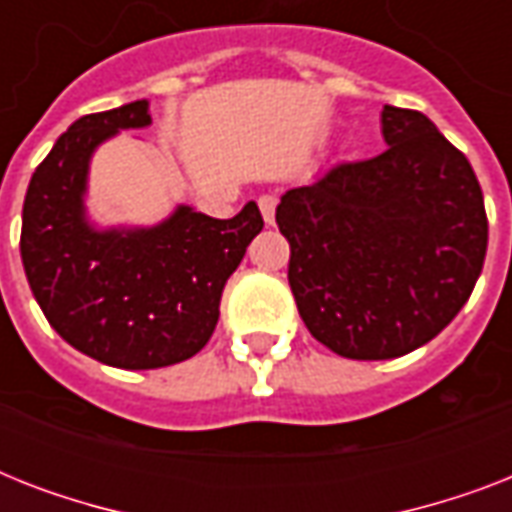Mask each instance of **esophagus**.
Masks as SVG:
<instances>
[{
    "label": "esophagus",
    "instance_id": "esophagus-1",
    "mask_svg": "<svg viewBox=\"0 0 512 512\" xmlns=\"http://www.w3.org/2000/svg\"><path fill=\"white\" fill-rule=\"evenodd\" d=\"M257 207H260V212H263L265 223L273 225V220H276V207H279V199H276V196H271V193H265V196H260V199H257Z\"/></svg>",
    "mask_w": 512,
    "mask_h": 512
}]
</instances>
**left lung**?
<instances>
[{
	"label": "left lung",
	"instance_id": "1",
	"mask_svg": "<svg viewBox=\"0 0 512 512\" xmlns=\"http://www.w3.org/2000/svg\"><path fill=\"white\" fill-rule=\"evenodd\" d=\"M388 148L281 196L289 287L332 353L382 361L430 342L468 303L489 220L462 151L412 108L385 106Z\"/></svg>",
	"mask_w": 512,
	"mask_h": 512
}]
</instances>
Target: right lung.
<instances>
[{"mask_svg":"<svg viewBox=\"0 0 512 512\" xmlns=\"http://www.w3.org/2000/svg\"><path fill=\"white\" fill-rule=\"evenodd\" d=\"M146 124V100L76 119L31 175L20 228L28 287L50 327L119 369L196 356L217 327L225 281L265 225L249 201L231 220L180 207L148 231L90 228L82 193L92 151L114 132Z\"/></svg>","mask_w":512,"mask_h":512,"instance_id":"right-lung-1","label":"right lung"}]
</instances>
